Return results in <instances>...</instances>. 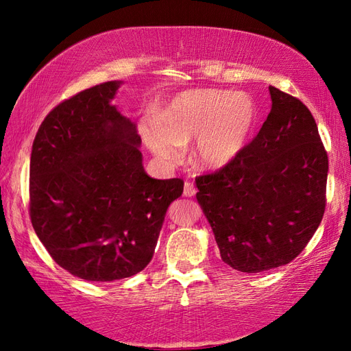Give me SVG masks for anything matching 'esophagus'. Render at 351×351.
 Instances as JSON below:
<instances>
[{
  "instance_id": "1",
  "label": "esophagus",
  "mask_w": 351,
  "mask_h": 351,
  "mask_svg": "<svg viewBox=\"0 0 351 351\" xmlns=\"http://www.w3.org/2000/svg\"><path fill=\"white\" fill-rule=\"evenodd\" d=\"M196 191H197V189H196L195 184L190 182V181H185V184H184V196L191 197V196L196 195Z\"/></svg>"
}]
</instances>
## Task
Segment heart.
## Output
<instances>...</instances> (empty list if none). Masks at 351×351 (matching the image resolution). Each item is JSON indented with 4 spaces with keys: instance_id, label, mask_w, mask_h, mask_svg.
Listing matches in <instances>:
<instances>
[{
    "instance_id": "obj_1",
    "label": "heart",
    "mask_w": 351,
    "mask_h": 351,
    "mask_svg": "<svg viewBox=\"0 0 351 351\" xmlns=\"http://www.w3.org/2000/svg\"><path fill=\"white\" fill-rule=\"evenodd\" d=\"M256 123V106L249 95L195 90L178 96L160 121L140 126L146 146L164 161H178L182 146L195 140L193 161L202 169H220L243 151Z\"/></svg>"
}]
</instances>
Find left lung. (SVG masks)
I'll use <instances>...</instances> for the list:
<instances>
[{"label":"left lung","mask_w":351,"mask_h":351,"mask_svg":"<svg viewBox=\"0 0 351 351\" xmlns=\"http://www.w3.org/2000/svg\"><path fill=\"white\" fill-rule=\"evenodd\" d=\"M271 110L235 158L196 178L223 263L261 273L291 263L323 220L329 158L314 116L273 86Z\"/></svg>","instance_id":"left-lung-1"}]
</instances>
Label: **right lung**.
I'll return each instance as SVG.
<instances>
[{"instance_id": "add662e5", "label": "right lung", "mask_w": 351, "mask_h": 351, "mask_svg": "<svg viewBox=\"0 0 351 351\" xmlns=\"http://www.w3.org/2000/svg\"><path fill=\"white\" fill-rule=\"evenodd\" d=\"M107 81L62 101L43 119L29 161L28 213L51 258L84 280L130 278L151 263L184 181L149 176L141 138L110 101Z\"/></svg>"}]
</instances>
